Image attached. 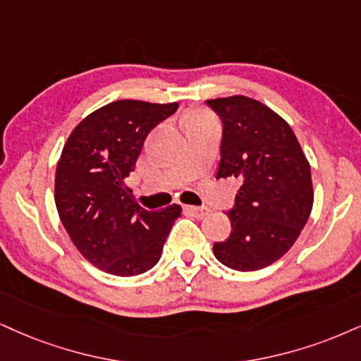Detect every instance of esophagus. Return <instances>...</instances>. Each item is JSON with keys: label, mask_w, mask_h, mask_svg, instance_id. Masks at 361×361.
Listing matches in <instances>:
<instances>
[{"label": "esophagus", "mask_w": 361, "mask_h": 361, "mask_svg": "<svg viewBox=\"0 0 361 361\" xmlns=\"http://www.w3.org/2000/svg\"><path fill=\"white\" fill-rule=\"evenodd\" d=\"M185 211L189 212V214H192L194 217H197V219H202V217H206L209 214V209L206 207H195V206H185Z\"/></svg>", "instance_id": "esophagus-1"}]
</instances>
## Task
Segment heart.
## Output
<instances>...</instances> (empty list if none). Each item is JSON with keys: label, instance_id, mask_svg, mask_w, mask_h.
Returning a JSON list of instances; mask_svg holds the SVG:
<instances>
[{"label": "heart", "instance_id": "heart-1", "mask_svg": "<svg viewBox=\"0 0 361 361\" xmlns=\"http://www.w3.org/2000/svg\"><path fill=\"white\" fill-rule=\"evenodd\" d=\"M197 117H206V114H202V112H194V114H190L189 118H197Z\"/></svg>", "mask_w": 361, "mask_h": 361}]
</instances>
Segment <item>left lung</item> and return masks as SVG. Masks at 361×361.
Instances as JSON below:
<instances>
[{"label": "left lung", "mask_w": 361, "mask_h": 361, "mask_svg": "<svg viewBox=\"0 0 361 361\" xmlns=\"http://www.w3.org/2000/svg\"><path fill=\"white\" fill-rule=\"evenodd\" d=\"M222 120L219 177L241 182L228 212L231 234L214 256L235 271H257L291 249L313 209L310 162L293 128L244 95L207 100Z\"/></svg>", "instance_id": "obj_1"}]
</instances>
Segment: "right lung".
Returning <instances> with one entry per match:
<instances>
[{
  "mask_svg": "<svg viewBox=\"0 0 361 361\" xmlns=\"http://www.w3.org/2000/svg\"><path fill=\"white\" fill-rule=\"evenodd\" d=\"M177 106L112 102L87 115L65 142L55 173L58 216L75 247L105 273L137 276L154 268L182 214L179 204L147 211L126 184L145 137Z\"/></svg>",
  "mask_w": 361,
  "mask_h": 361,
  "instance_id": "obj_1",
  "label": "right lung"
}]
</instances>
